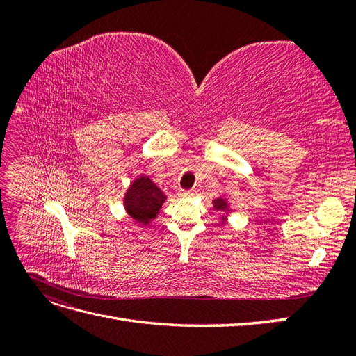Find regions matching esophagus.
<instances>
[{"label":"esophagus","mask_w":356,"mask_h":356,"mask_svg":"<svg viewBox=\"0 0 356 356\" xmlns=\"http://www.w3.org/2000/svg\"><path fill=\"white\" fill-rule=\"evenodd\" d=\"M193 195H195V190H179L178 191L179 197H191Z\"/></svg>","instance_id":"34e87169"}]
</instances>
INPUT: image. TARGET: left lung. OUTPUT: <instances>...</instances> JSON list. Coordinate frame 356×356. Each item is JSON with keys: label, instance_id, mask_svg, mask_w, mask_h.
<instances>
[{"label": "left lung", "instance_id": "obj_1", "mask_svg": "<svg viewBox=\"0 0 356 356\" xmlns=\"http://www.w3.org/2000/svg\"><path fill=\"white\" fill-rule=\"evenodd\" d=\"M212 204H213V208L217 209V211H229V203H227V200L222 199V197L215 199L212 202ZM222 221H225V218H222Z\"/></svg>", "mask_w": 356, "mask_h": 356}]
</instances>
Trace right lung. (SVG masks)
Listing matches in <instances>:
<instances>
[{"label":"right lung","mask_w":356,"mask_h":356,"mask_svg":"<svg viewBox=\"0 0 356 356\" xmlns=\"http://www.w3.org/2000/svg\"><path fill=\"white\" fill-rule=\"evenodd\" d=\"M166 196L154 182L145 175L138 177L124 195V209L131 217L143 225L157 217V213L165 203Z\"/></svg>","instance_id":"1"}]
</instances>
